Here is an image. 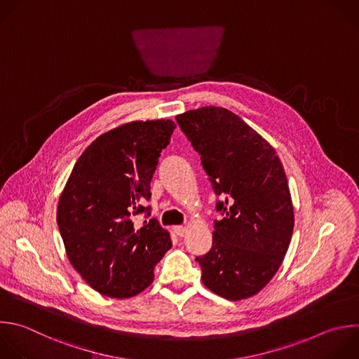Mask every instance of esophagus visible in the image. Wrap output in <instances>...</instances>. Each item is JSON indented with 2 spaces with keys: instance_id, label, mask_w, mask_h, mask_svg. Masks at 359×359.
<instances>
[{
  "instance_id": "1",
  "label": "esophagus",
  "mask_w": 359,
  "mask_h": 359,
  "mask_svg": "<svg viewBox=\"0 0 359 359\" xmlns=\"http://www.w3.org/2000/svg\"><path fill=\"white\" fill-rule=\"evenodd\" d=\"M173 231H175L179 236H184V235L187 233V228L183 226V225H176V226L173 228Z\"/></svg>"
}]
</instances>
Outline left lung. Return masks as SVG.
Instances as JSON below:
<instances>
[{
  "label": "left lung",
  "instance_id": "obj_1",
  "mask_svg": "<svg viewBox=\"0 0 359 359\" xmlns=\"http://www.w3.org/2000/svg\"><path fill=\"white\" fill-rule=\"evenodd\" d=\"M176 121L224 197L212 247L196 258L201 280L224 299H248L275 276L292 240L294 211L283 165L275 148L226 108L200 107Z\"/></svg>",
  "mask_w": 359,
  "mask_h": 359
}]
</instances>
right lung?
<instances>
[{
  "mask_svg": "<svg viewBox=\"0 0 359 359\" xmlns=\"http://www.w3.org/2000/svg\"><path fill=\"white\" fill-rule=\"evenodd\" d=\"M176 124L131 121L100 135L77 159L57 204V225L72 266L95 292L128 299L154 282V268L172 248L147 211L151 182Z\"/></svg>",
  "mask_w": 359,
  "mask_h": 359,
  "instance_id": "right-lung-1",
  "label": "right lung"
}]
</instances>
